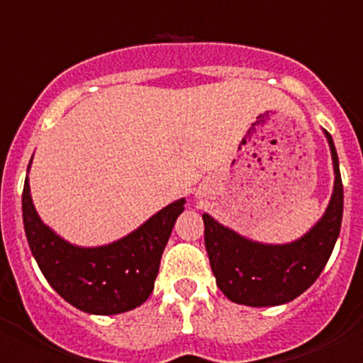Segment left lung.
<instances>
[{
	"label": "left lung",
	"instance_id": "8db88e82",
	"mask_svg": "<svg viewBox=\"0 0 363 363\" xmlns=\"http://www.w3.org/2000/svg\"><path fill=\"white\" fill-rule=\"evenodd\" d=\"M331 150L335 185L331 200L306 234L287 243L247 238L203 213L205 249L220 291L234 303L249 307L281 306L306 293L325 267L338 240L344 214V187L331 134L323 130Z\"/></svg>",
	"mask_w": 363,
	"mask_h": 363
}]
</instances>
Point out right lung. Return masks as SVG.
<instances>
[{
    "label": "right lung",
    "mask_w": 363,
    "mask_h": 363,
    "mask_svg": "<svg viewBox=\"0 0 363 363\" xmlns=\"http://www.w3.org/2000/svg\"><path fill=\"white\" fill-rule=\"evenodd\" d=\"M25 178L21 209L32 256L54 291L70 306L89 314L127 313L150 296L163 249L185 198L172 201L133 233L105 245L83 247L67 242L40 218Z\"/></svg>",
    "instance_id": "right-lung-1"
}]
</instances>
